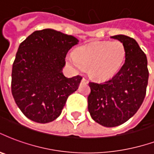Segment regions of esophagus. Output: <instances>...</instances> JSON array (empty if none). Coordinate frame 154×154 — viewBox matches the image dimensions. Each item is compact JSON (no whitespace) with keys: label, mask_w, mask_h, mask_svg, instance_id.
<instances>
[{"label":"esophagus","mask_w":154,"mask_h":154,"mask_svg":"<svg viewBox=\"0 0 154 154\" xmlns=\"http://www.w3.org/2000/svg\"><path fill=\"white\" fill-rule=\"evenodd\" d=\"M82 83H87V81H86V79H85V78H82Z\"/></svg>","instance_id":"1"}]
</instances>
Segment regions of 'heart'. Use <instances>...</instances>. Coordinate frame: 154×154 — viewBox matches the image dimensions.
Here are the masks:
<instances>
[{"label":"heart","mask_w":154,"mask_h":154,"mask_svg":"<svg viewBox=\"0 0 154 154\" xmlns=\"http://www.w3.org/2000/svg\"><path fill=\"white\" fill-rule=\"evenodd\" d=\"M126 54V48L119 41L92 42L77 48L68 57V62L77 71L88 68L90 77L104 81L120 71Z\"/></svg>","instance_id":"heart-1"}]
</instances>
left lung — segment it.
Segmentation results:
<instances>
[{
  "mask_svg": "<svg viewBox=\"0 0 154 154\" xmlns=\"http://www.w3.org/2000/svg\"><path fill=\"white\" fill-rule=\"evenodd\" d=\"M125 46L126 60L120 71L104 82H90L88 110L92 119L106 127L123 124L141 106L149 80L147 57L135 39L111 36Z\"/></svg>",
  "mask_w": 154,
  "mask_h": 154,
  "instance_id": "left-lung-1",
  "label": "left lung"
}]
</instances>
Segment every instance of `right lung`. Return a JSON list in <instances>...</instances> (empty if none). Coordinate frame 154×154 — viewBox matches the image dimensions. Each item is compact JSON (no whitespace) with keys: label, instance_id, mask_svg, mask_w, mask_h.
<instances>
[{"label":"right lung","instance_id":"right-lung-1","mask_svg":"<svg viewBox=\"0 0 154 154\" xmlns=\"http://www.w3.org/2000/svg\"><path fill=\"white\" fill-rule=\"evenodd\" d=\"M79 41L51 28L35 31L19 45L12 68L11 91L30 120L47 123L62 112L82 77L63 73L68 51Z\"/></svg>","mask_w":154,"mask_h":154}]
</instances>
